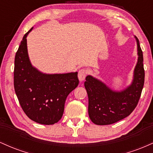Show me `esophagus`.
Segmentation results:
<instances>
[{"label":"esophagus","mask_w":153,"mask_h":153,"mask_svg":"<svg viewBox=\"0 0 153 153\" xmlns=\"http://www.w3.org/2000/svg\"><path fill=\"white\" fill-rule=\"evenodd\" d=\"M88 74V71L85 69H81L78 72V78L80 81H82V80H85V77Z\"/></svg>","instance_id":"obj_1"}]
</instances>
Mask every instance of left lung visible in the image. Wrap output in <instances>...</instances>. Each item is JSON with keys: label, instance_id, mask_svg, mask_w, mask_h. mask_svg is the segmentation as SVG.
Listing matches in <instances>:
<instances>
[{"label": "left lung", "instance_id": "left-lung-1", "mask_svg": "<svg viewBox=\"0 0 153 153\" xmlns=\"http://www.w3.org/2000/svg\"><path fill=\"white\" fill-rule=\"evenodd\" d=\"M134 37L137 44L138 59L130 85L121 91H115L91 75L85 78L84 85L88 96V115L97 125H108L122 120L137 105L145 82V70L143 51L139 39Z\"/></svg>", "mask_w": 153, "mask_h": 153}]
</instances>
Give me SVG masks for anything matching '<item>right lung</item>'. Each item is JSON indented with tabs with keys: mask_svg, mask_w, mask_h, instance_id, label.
Returning <instances> with one entry per match:
<instances>
[{
	"mask_svg": "<svg viewBox=\"0 0 153 153\" xmlns=\"http://www.w3.org/2000/svg\"><path fill=\"white\" fill-rule=\"evenodd\" d=\"M23 37L14 61L13 84L23 111L29 119L42 124H54L62 118L65 100L78 85V73L45 74L31 65L26 36Z\"/></svg>",
	"mask_w": 153,
	"mask_h": 153,
	"instance_id": "1",
	"label": "right lung"
}]
</instances>
